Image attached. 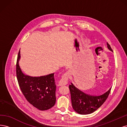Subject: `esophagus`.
Listing matches in <instances>:
<instances>
[{"label":"esophagus","instance_id":"esophagus-1","mask_svg":"<svg viewBox=\"0 0 127 127\" xmlns=\"http://www.w3.org/2000/svg\"><path fill=\"white\" fill-rule=\"evenodd\" d=\"M70 75V71H67L64 73L63 76V77L59 82V85L60 86H64L68 84L69 78Z\"/></svg>","mask_w":127,"mask_h":127}]
</instances>
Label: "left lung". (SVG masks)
Wrapping results in <instances>:
<instances>
[{
	"label": "left lung",
	"mask_w": 127,
	"mask_h": 127,
	"mask_svg": "<svg viewBox=\"0 0 127 127\" xmlns=\"http://www.w3.org/2000/svg\"><path fill=\"white\" fill-rule=\"evenodd\" d=\"M107 47L113 51L107 42ZM71 94V104L73 109L80 114H88L98 109L106 101L110 93L111 87L109 90L96 94H92L80 90L72 83L69 86Z\"/></svg>",
	"instance_id": "8db88e82"
}]
</instances>
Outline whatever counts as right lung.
Wrapping results in <instances>:
<instances>
[{"mask_svg":"<svg viewBox=\"0 0 127 127\" xmlns=\"http://www.w3.org/2000/svg\"><path fill=\"white\" fill-rule=\"evenodd\" d=\"M20 51L16 63V76L19 86L27 101L41 111L51 108L56 101L54 73L37 77L26 75L20 66Z\"/></svg>","mask_w":127,"mask_h":127,"instance_id":"add662e5","label":"right lung"}]
</instances>
